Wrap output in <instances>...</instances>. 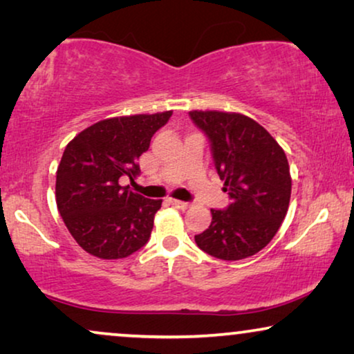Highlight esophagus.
<instances>
[{
  "label": "esophagus",
  "mask_w": 354,
  "mask_h": 354,
  "mask_svg": "<svg viewBox=\"0 0 354 354\" xmlns=\"http://www.w3.org/2000/svg\"><path fill=\"white\" fill-rule=\"evenodd\" d=\"M167 203H169V205H172L174 207H178V209H187V207L190 206L188 203L180 201V200H174V198H169Z\"/></svg>",
  "instance_id": "esophagus-1"
}]
</instances>
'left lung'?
<instances>
[{"mask_svg":"<svg viewBox=\"0 0 354 354\" xmlns=\"http://www.w3.org/2000/svg\"><path fill=\"white\" fill-rule=\"evenodd\" d=\"M207 135L224 192L232 203L211 209V225L195 241L224 261L250 258L268 246L282 225L292 195L290 166L282 147L254 119L225 111H190Z\"/></svg>","mask_w":354,"mask_h":354,"instance_id":"8db88e82","label":"left lung"}]
</instances>
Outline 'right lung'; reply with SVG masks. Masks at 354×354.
<instances>
[{"mask_svg":"<svg viewBox=\"0 0 354 354\" xmlns=\"http://www.w3.org/2000/svg\"><path fill=\"white\" fill-rule=\"evenodd\" d=\"M172 111L96 122L67 143L56 171V205L82 250L100 259L127 258L145 246L162 200L119 183L137 176L138 158Z\"/></svg>","mask_w":354,"mask_h":354,"instance_id":"1","label":"right lung"}]
</instances>
